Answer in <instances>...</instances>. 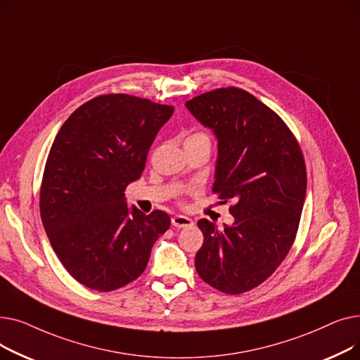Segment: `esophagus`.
<instances>
[{
    "instance_id": "1",
    "label": "esophagus",
    "mask_w": 360,
    "mask_h": 360,
    "mask_svg": "<svg viewBox=\"0 0 360 360\" xmlns=\"http://www.w3.org/2000/svg\"><path fill=\"white\" fill-rule=\"evenodd\" d=\"M194 224L193 219L186 217V216H181V214H176L172 217V226H175V228H191V226Z\"/></svg>"
}]
</instances>
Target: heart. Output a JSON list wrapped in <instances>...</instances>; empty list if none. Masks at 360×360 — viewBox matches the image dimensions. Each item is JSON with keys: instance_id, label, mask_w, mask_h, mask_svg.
Wrapping results in <instances>:
<instances>
[{"instance_id": "b5f03b06", "label": "heart", "mask_w": 360, "mask_h": 360, "mask_svg": "<svg viewBox=\"0 0 360 360\" xmlns=\"http://www.w3.org/2000/svg\"><path fill=\"white\" fill-rule=\"evenodd\" d=\"M200 141H204V143H210V137L205 134L204 131H193L190 136L186 137L185 143H200Z\"/></svg>"}]
</instances>
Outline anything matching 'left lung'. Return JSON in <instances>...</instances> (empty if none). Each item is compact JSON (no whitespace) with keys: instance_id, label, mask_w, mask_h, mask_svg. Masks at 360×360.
Returning <instances> with one entry per match:
<instances>
[{"instance_id":"left-lung-1","label":"left lung","mask_w":360,"mask_h":360,"mask_svg":"<svg viewBox=\"0 0 360 360\" xmlns=\"http://www.w3.org/2000/svg\"><path fill=\"white\" fill-rule=\"evenodd\" d=\"M219 140L213 193L231 201L232 226L198 220V276L240 295L266 281L289 254L307 195L304 153L290 128L247 90L221 87L186 102Z\"/></svg>"}]
</instances>
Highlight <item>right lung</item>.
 I'll return each instance as SVG.
<instances>
[{
	"label": "right lung",
	"instance_id": "obj_1",
	"mask_svg": "<svg viewBox=\"0 0 360 360\" xmlns=\"http://www.w3.org/2000/svg\"><path fill=\"white\" fill-rule=\"evenodd\" d=\"M174 106L125 93L75 109L56 134L41 184V217L52 248L83 286L117 290L146 270L170 226L155 210H129L125 188L141 176L148 148Z\"/></svg>",
	"mask_w": 360,
	"mask_h": 360
}]
</instances>
